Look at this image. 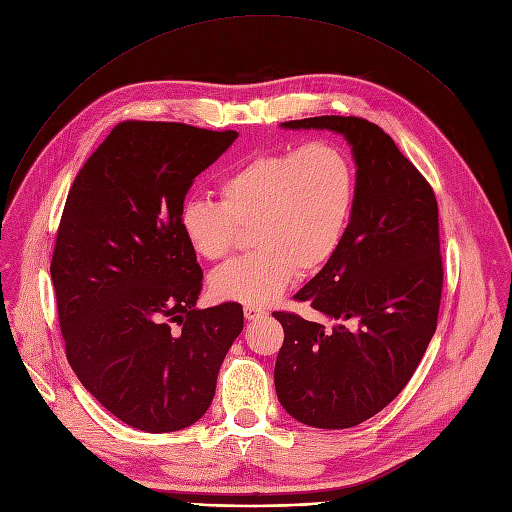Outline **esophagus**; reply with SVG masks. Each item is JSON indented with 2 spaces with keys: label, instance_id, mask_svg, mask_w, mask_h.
Returning <instances> with one entry per match:
<instances>
[{
  "label": "esophagus",
  "instance_id": "1",
  "mask_svg": "<svg viewBox=\"0 0 512 512\" xmlns=\"http://www.w3.org/2000/svg\"><path fill=\"white\" fill-rule=\"evenodd\" d=\"M244 316H246V320H262V318H266V309H262L258 305H246Z\"/></svg>",
  "mask_w": 512,
  "mask_h": 512
}]
</instances>
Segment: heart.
Returning <instances> with one entry per match:
<instances>
[{"mask_svg": "<svg viewBox=\"0 0 512 512\" xmlns=\"http://www.w3.org/2000/svg\"><path fill=\"white\" fill-rule=\"evenodd\" d=\"M219 203L188 199L180 229L196 256L225 260L250 227L256 248L209 279L213 297L268 305L297 270L313 274L338 252L355 207L357 176L348 153L332 141L262 151L221 176Z\"/></svg>", "mask_w": 512, "mask_h": 512, "instance_id": "obj_1", "label": "heart"}]
</instances>
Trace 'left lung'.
<instances>
[{"instance_id": "8db88e82", "label": "left lung", "mask_w": 512, "mask_h": 512, "mask_svg": "<svg viewBox=\"0 0 512 512\" xmlns=\"http://www.w3.org/2000/svg\"><path fill=\"white\" fill-rule=\"evenodd\" d=\"M281 127L340 133L357 164L344 240L295 295L336 324L272 313L285 330L274 365L283 408L313 428H350L406 387L437 330L439 207L424 176L377 125L334 114Z\"/></svg>"}]
</instances>
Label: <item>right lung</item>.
<instances>
[{
	"label": "right lung",
	"instance_id": "right-lung-1",
	"mask_svg": "<svg viewBox=\"0 0 512 512\" xmlns=\"http://www.w3.org/2000/svg\"><path fill=\"white\" fill-rule=\"evenodd\" d=\"M235 139L125 121L67 194L51 260L67 361L110 414L145 432L182 430L209 410L244 328L238 303L196 307L203 270L180 229L194 178Z\"/></svg>",
	"mask_w": 512,
	"mask_h": 512
}]
</instances>
